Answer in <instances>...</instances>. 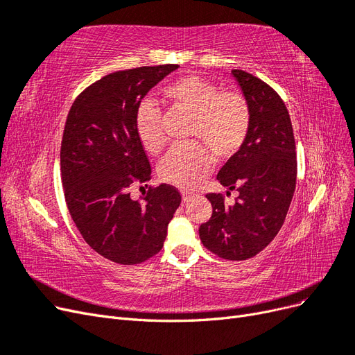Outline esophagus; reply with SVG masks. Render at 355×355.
I'll use <instances>...</instances> for the list:
<instances>
[{"label":"esophagus","mask_w":355,"mask_h":355,"mask_svg":"<svg viewBox=\"0 0 355 355\" xmlns=\"http://www.w3.org/2000/svg\"><path fill=\"white\" fill-rule=\"evenodd\" d=\"M192 197H196L194 192H188V191H184V192H182V200H184V202L191 201V198H192Z\"/></svg>","instance_id":"obj_1"}]
</instances>
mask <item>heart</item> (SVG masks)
Wrapping results in <instances>:
<instances>
[{"instance_id":"b5f03b06","label":"heart","mask_w":355,"mask_h":355,"mask_svg":"<svg viewBox=\"0 0 355 355\" xmlns=\"http://www.w3.org/2000/svg\"><path fill=\"white\" fill-rule=\"evenodd\" d=\"M166 98L179 110L192 115L189 137L207 145L192 142L175 146L161 159L158 175L166 184L179 188H194L209 175L213 158L234 155L245 142L250 130L252 112L239 92H222L219 85L198 75L170 84ZM136 133L145 151L157 155L166 145V135L159 121V110L153 101L141 105L136 115Z\"/></svg>"}]
</instances>
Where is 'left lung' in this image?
I'll return each instance as SVG.
<instances>
[{
  "mask_svg": "<svg viewBox=\"0 0 355 355\" xmlns=\"http://www.w3.org/2000/svg\"><path fill=\"white\" fill-rule=\"evenodd\" d=\"M252 112L245 142L219 170L218 180L237 191L235 204L207 194L213 213L200 227L206 249L222 259L245 261L283 227L296 187V146L290 115L278 93L252 73L232 69Z\"/></svg>",
  "mask_w": 355,
  "mask_h": 355,
  "instance_id": "8db88e82",
  "label": "left lung"
}]
</instances>
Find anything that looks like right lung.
<instances>
[{
	"instance_id": "1",
	"label": "right lung",
	"mask_w": 355,
	"mask_h": 355,
	"mask_svg": "<svg viewBox=\"0 0 355 355\" xmlns=\"http://www.w3.org/2000/svg\"><path fill=\"white\" fill-rule=\"evenodd\" d=\"M178 65L116 71L73 101L63 130L60 173L67 206L94 252L136 265L157 254L180 204L175 187H149L142 201L130 187L151 179L136 115L146 93Z\"/></svg>"
}]
</instances>
